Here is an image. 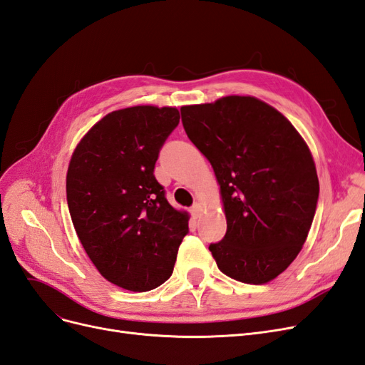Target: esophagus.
Returning <instances> with one entry per match:
<instances>
[{
	"label": "esophagus",
	"mask_w": 365,
	"mask_h": 365,
	"mask_svg": "<svg viewBox=\"0 0 365 365\" xmlns=\"http://www.w3.org/2000/svg\"><path fill=\"white\" fill-rule=\"evenodd\" d=\"M190 213L193 216V219H197L201 216V205L200 204H195L192 208H190Z\"/></svg>",
	"instance_id": "34e87169"
}]
</instances>
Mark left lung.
Listing matches in <instances>:
<instances>
[{"instance_id": "obj_1", "label": "left lung", "mask_w": 365, "mask_h": 365, "mask_svg": "<svg viewBox=\"0 0 365 365\" xmlns=\"http://www.w3.org/2000/svg\"><path fill=\"white\" fill-rule=\"evenodd\" d=\"M187 137L220 184L227 233L210 244L228 277L268 283L300 252L319 184L311 150L291 121L256 97L181 108Z\"/></svg>"}]
</instances>
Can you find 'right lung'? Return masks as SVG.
Instances as JSON below:
<instances>
[{
  "instance_id": "right-lung-1",
  "label": "right lung",
  "mask_w": 365,
  "mask_h": 365,
  "mask_svg": "<svg viewBox=\"0 0 365 365\" xmlns=\"http://www.w3.org/2000/svg\"><path fill=\"white\" fill-rule=\"evenodd\" d=\"M180 123L176 108L132 106L109 113L77 145L67 202L82 247L103 277L146 292L173 272L189 216L165 200L153 169Z\"/></svg>"
}]
</instances>
